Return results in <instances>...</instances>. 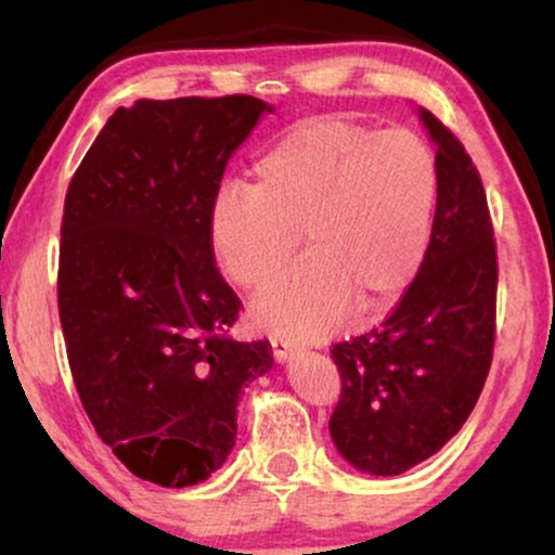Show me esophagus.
Wrapping results in <instances>:
<instances>
[{
  "mask_svg": "<svg viewBox=\"0 0 555 555\" xmlns=\"http://www.w3.org/2000/svg\"><path fill=\"white\" fill-rule=\"evenodd\" d=\"M298 353V348H295L291 340H283V338H272V356H275L278 363H285L291 361L293 356Z\"/></svg>",
  "mask_w": 555,
  "mask_h": 555,
  "instance_id": "esophagus-1",
  "label": "esophagus"
}]
</instances>
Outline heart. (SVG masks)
<instances>
[{
	"label": "heart",
	"mask_w": 555,
	"mask_h": 555,
	"mask_svg": "<svg viewBox=\"0 0 555 555\" xmlns=\"http://www.w3.org/2000/svg\"><path fill=\"white\" fill-rule=\"evenodd\" d=\"M439 194L429 143L406 128L306 120L253 164V189L209 209V245L240 287L283 268L302 232L308 255L253 300L249 318L291 340H318L356 310L386 308L427 255Z\"/></svg>",
	"instance_id": "b5f03b06"
}]
</instances>
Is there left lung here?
<instances>
[{
    "mask_svg": "<svg viewBox=\"0 0 555 555\" xmlns=\"http://www.w3.org/2000/svg\"><path fill=\"white\" fill-rule=\"evenodd\" d=\"M439 194L414 283L378 328L333 346L340 399L328 427L348 465L401 475L462 429L488 378L495 344L498 257L480 173L429 111Z\"/></svg>",
    "mask_w": 555,
    "mask_h": 555,
    "instance_id": "8db88e82",
    "label": "left lung"
}]
</instances>
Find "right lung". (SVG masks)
Here are the masks:
<instances>
[{"label": "right lung", "instance_id": "1", "mask_svg": "<svg viewBox=\"0 0 555 555\" xmlns=\"http://www.w3.org/2000/svg\"><path fill=\"white\" fill-rule=\"evenodd\" d=\"M272 111L253 95L141 98L67 186L57 306L75 389L113 454L162 488L224 465L240 393L272 369L268 340L227 336L242 302L209 245L227 164Z\"/></svg>", "mask_w": 555, "mask_h": 555}]
</instances>
